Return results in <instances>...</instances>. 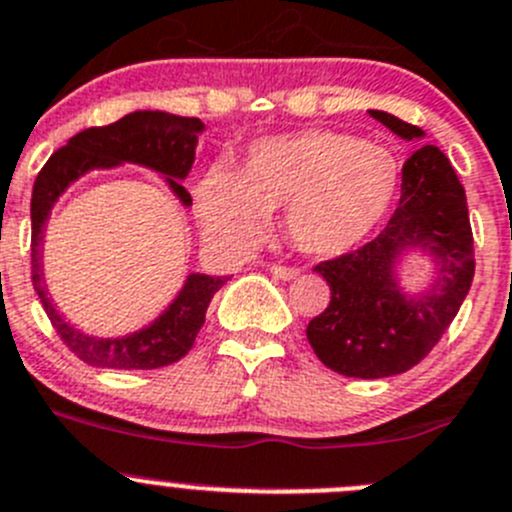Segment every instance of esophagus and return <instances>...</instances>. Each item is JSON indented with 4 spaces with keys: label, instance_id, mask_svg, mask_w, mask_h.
<instances>
[{
    "label": "esophagus",
    "instance_id": "esophagus-1",
    "mask_svg": "<svg viewBox=\"0 0 512 512\" xmlns=\"http://www.w3.org/2000/svg\"><path fill=\"white\" fill-rule=\"evenodd\" d=\"M271 274L279 276V279H284V281H291V279H296V276H299V269H294V266L274 264V266H271Z\"/></svg>",
    "mask_w": 512,
    "mask_h": 512
}]
</instances>
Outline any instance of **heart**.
I'll return each mask as SVG.
<instances>
[{
    "mask_svg": "<svg viewBox=\"0 0 512 512\" xmlns=\"http://www.w3.org/2000/svg\"><path fill=\"white\" fill-rule=\"evenodd\" d=\"M399 163L389 150L332 130H301L253 143L241 170H208L198 213L213 238L246 246L266 213L284 206V233L299 251L332 259L357 248L392 208Z\"/></svg>",
    "mask_w": 512,
    "mask_h": 512,
    "instance_id": "obj_1",
    "label": "heart"
}]
</instances>
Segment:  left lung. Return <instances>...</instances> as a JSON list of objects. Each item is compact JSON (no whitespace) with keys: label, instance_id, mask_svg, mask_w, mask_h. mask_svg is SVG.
Here are the masks:
<instances>
[{"label":"left lung","instance_id":"8db88e82","mask_svg":"<svg viewBox=\"0 0 512 512\" xmlns=\"http://www.w3.org/2000/svg\"><path fill=\"white\" fill-rule=\"evenodd\" d=\"M399 138H422L417 125L369 110ZM432 250L438 281L425 297L407 300L393 284V264L407 247ZM332 301L306 326L321 364L344 377L379 379L402 374L435 349L460 311L472 276L470 216L465 188L435 145H420L402 165V196L377 238L314 266Z\"/></svg>","mask_w":512,"mask_h":512}]
</instances>
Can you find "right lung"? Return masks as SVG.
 <instances>
[{
	"label": "right lung",
	"mask_w": 512,
	"mask_h": 512,
	"mask_svg": "<svg viewBox=\"0 0 512 512\" xmlns=\"http://www.w3.org/2000/svg\"><path fill=\"white\" fill-rule=\"evenodd\" d=\"M203 123L198 118L138 110L113 125L87 128L72 135L67 145L50 155L37 173L32 188V286L42 299L47 316L62 344L82 362L102 369H158L178 362L191 352L201 326L206 324V311L213 294L226 284V276L191 274L173 304L150 326L120 339H95L77 332L57 314L42 281L40 241L42 226L55 206L57 196L80 178L85 170L113 168L118 163H140L158 173L168 175V186L180 201L191 206V193L180 186L178 178H186L196 158L198 133Z\"/></svg>",
	"instance_id": "add662e5"
}]
</instances>
